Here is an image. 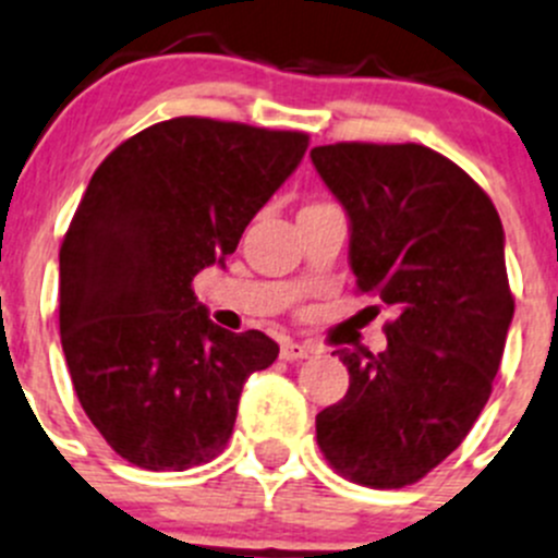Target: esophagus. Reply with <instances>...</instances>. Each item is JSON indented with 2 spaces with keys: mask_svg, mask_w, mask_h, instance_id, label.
<instances>
[{
  "mask_svg": "<svg viewBox=\"0 0 558 558\" xmlns=\"http://www.w3.org/2000/svg\"><path fill=\"white\" fill-rule=\"evenodd\" d=\"M308 355H314V350H311V347H305V343H300V341H286L283 347H280V357H283V361H289V363L303 361V357H308Z\"/></svg>",
  "mask_w": 558,
  "mask_h": 558,
  "instance_id": "1",
  "label": "esophagus"
}]
</instances>
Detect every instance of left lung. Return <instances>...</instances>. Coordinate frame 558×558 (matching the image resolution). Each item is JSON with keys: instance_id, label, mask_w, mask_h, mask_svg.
Instances as JSON below:
<instances>
[{"instance_id": "obj_1", "label": "left lung", "mask_w": 558, "mask_h": 558, "mask_svg": "<svg viewBox=\"0 0 558 558\" xmlns=\"http://www.w3.org/2000/svg\"><path fill=\"white\" fill-rule=\"evenodd\" d=\"M311 159L350 217L357 291L397 311L388 350H338L350 390L316 415V440L341 476L404 487L465 440L490 399L514 316L501 217L426 145L336 143Z\"/></svg>"}]
</instances>
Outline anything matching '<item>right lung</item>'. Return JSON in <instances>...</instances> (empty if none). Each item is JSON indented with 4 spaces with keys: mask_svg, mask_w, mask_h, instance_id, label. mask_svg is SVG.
I'll use <instances>...</instances> for the list:
<instances>
[{
    "mask_svg": "<svg viewBox=\"0 0 558 558\" xmlns=\"http://www.w3.org/2000/svg\"><path fill=\"white\" fill-rule=\"evenodd\" d=\"M308 134L173 118L98 165L60 247V338L82 410L123 460L186 471L226 449L278 343L208 319L192 280L236 250Z\"/></svg>",
    "mask_w": 558,
    "mask_h": 558,
    "instance_id": "obj_1",
    "label": "right lung"
}]
</instances>
